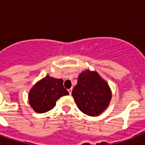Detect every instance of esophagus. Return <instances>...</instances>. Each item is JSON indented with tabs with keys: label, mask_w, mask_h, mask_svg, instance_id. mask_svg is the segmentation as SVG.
Masks as SVG:
<instances>
[{
	"label": "esophagus",
	"mask_w": 145,
	"mask_h": 145,
	"mask_svg": "<svg viewBox=\"0 0 145 145\" xmlns=\"http://www.w3.org/2000/svg\"><path fill=\"white\" fill-rule=\"evenodd\" d=\"M68 92H69V94H71V92H72V88H71V89H68Z\"/></svg>",
	"instance_id": "34e87169"
}]
</instances>
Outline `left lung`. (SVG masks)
Returning a JSON list of instances; mask_svg holds the SVG:
<instances>
[{"label": "left lung", "mask_w": 145, "mask_h": 145, "mask_svg": "<svg viewBox=\"0 0 145 145\" xmlns=\"http://www.w3.org/2000/svg\"><path fill=\"white\" fill-rule=\"evenodd\" d=\"M77 108L85 114L96 117L108 108L112 93L108 82L95 71H82L72 91Z\"/></svg>", "instance_id": "left-lung-1"}]
</instances>
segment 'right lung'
<instances>
[{
  "instance_id": "add662e5",
  "label": "right lung",
  "mask_w": 145,
  "mask_h": 145,
  "mask_svg": "<svg viewBox=\"0 0 145 145\" xmlns=\"http://www.w3.org/2000/svg\"><path fill=\"white\" fill-rule=\"evenodd\" d=\"M69 95L63 86V80L46 75L33 86L28 93L29 105L36 113H46L54 108L57 100Z\"/></svg>"
}]
</instances>
